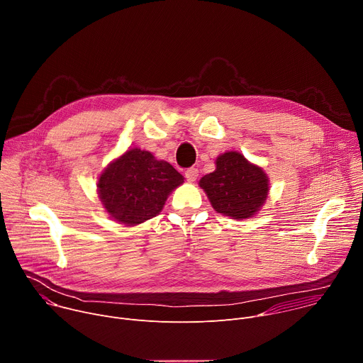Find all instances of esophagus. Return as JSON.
Segmentation results:
<instances>
[{
  "label": "esophagus",
  "mask_w": 363,
  "mask_h": 363,
  "mask_svg": "<svg viewBox=\"0 0 363 363\" xmlns=\"http://www.w3.org/2000/svg\"><path fill=\"white\" fill-rule=\"evenodd\" d=\"M198 169L196 168H189L185 171V178L189 181V182H194L196 178H198Z\"/></svg>",
  "instance_id": "esophagus-1"
}]
</instances>
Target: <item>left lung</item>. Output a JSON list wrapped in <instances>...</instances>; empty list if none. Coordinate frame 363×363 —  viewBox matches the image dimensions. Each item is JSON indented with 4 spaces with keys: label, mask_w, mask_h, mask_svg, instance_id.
Listing matches in <instances>:
<instances>
[{
    "label": "left lung",
    "mask_w": 363,
    "mask_h": 363,
    "mask_svg": "<svg viewBox=\"0 0 363 363\" xmlns=\"http://www.w3.org/2000/svg\"><path fill=\"white\" fill-rule=\"evenodd\" d=\"M216 165L214 172L199 181L213 208L234 220H245L260 211L269 195L264 171L233 150L220 155Z\"/></svg>",
    "instance_id": "1"
}]
</instances>
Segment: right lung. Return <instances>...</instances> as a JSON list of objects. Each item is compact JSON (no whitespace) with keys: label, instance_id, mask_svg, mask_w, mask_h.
I'll use <instances>...</instances> for the list:
<instances>
[{"label":"right lung","instance_id":"right-lung-1","mask_svg":"<svg viewBox=\"0 0 363 363\" xmlns=\"http://www.w3.org/2000/svg\"><path fill=\"white\" fill-rule=\"evenodd\" d=\"M182 182L184 177L171 164L133 147L100 174L97 191L112 218L125 225H138L157 217L168 195Z\"/></svg>","mask_w":363,"mask_h":363}]
</instances>
